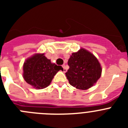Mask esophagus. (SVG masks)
<instances>
[{"instance_id": "esophagus-1", "label": "esophagus", "mask_w": 128, "mask_h": 128, "mask_svg": "<svg viewBox=\"0 0 128 128\" xmlns=\"http://www.w3.org/2000/svg\"><path fill=\"white\" fill-rule=\"evenodd\" d=\"M63 72H66V71H67V70H66V68H65V65H63Z\"/></svg>"}]
</instances>
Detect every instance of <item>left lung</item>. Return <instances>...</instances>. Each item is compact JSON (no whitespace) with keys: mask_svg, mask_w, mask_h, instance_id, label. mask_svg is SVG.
<instances>
[{"mask_svg":"<svg viewBox=\"0 0 128 128\" xmlns=\"http://www.w3.org/2000/svg\"><path fill=\"white\" fill-rule=\"evenodd\" d=\"M69 69L65 73L70 84L77 89L87 90L100 78L102 68L97 58L81 48L72 53L68 61Z\"/></svg>","mask_w":128,"mask_h":128,"instance_id":"8db88e82","label":"left lung"}]
</instances>
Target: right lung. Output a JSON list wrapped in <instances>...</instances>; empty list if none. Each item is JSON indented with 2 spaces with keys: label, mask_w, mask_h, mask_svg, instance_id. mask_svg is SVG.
I'll list each match as a JSON object with an SVG mask.
<instances>
[{
  "label": "right lung",
  "mask_w": 128,
  "mask_h": 128,
  "mask_svg": "<svg viewBox=\"0 0 128 128\" xmlns=\"http://www.w3.org/2000/svg\"><path fill=\"white\" fill-rule=\"evenodd\" d=\"M62 66L52 63L44 54H35L25 61L23 66V77L28 84L37 89L48 86L54 76Z\"/></svg>",
  "instance_id": "obj_1"
}]
</instances>
